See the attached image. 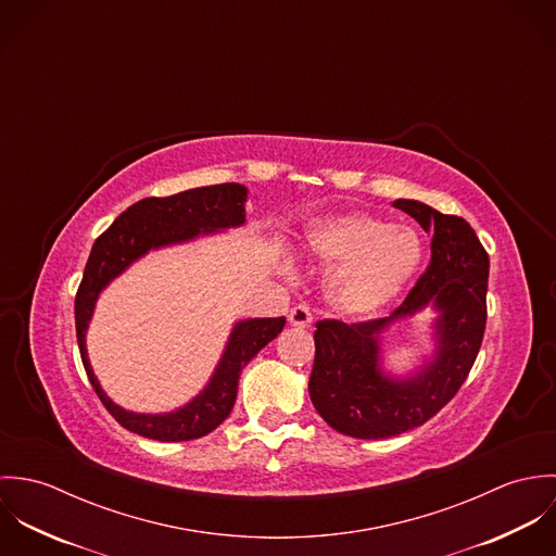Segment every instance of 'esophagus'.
<instances>
[{
  "instance_id": "34e87169",
  "label": "esophagus",
  "mask_w": 556,
  "mask_h": 556,
  "mask_svg": "<svg viewBox=\"0 0 556 556\" xmlns=\"http://www.w3.org/2000/svg\"><path fill=\"white\" fill-rule=\"evenodd\" d=\"M289 323H291L293 327H300V329L311 327V323H313L311 308H308L306 304H298V306L291 308V313H289Z\"/></svg>"
}]
</instances>
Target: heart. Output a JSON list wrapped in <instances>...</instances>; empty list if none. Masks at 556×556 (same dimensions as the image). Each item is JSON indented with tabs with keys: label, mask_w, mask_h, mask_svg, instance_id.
Here are the masks:
<instances>
[{
	"label": "heart",
	"mask_w": 556,
	"mask_h": 556,
	"mask_svg": "<svg viewBox=\"0 0 556 556\" xmlns=\"http://www.w3.org/2000/svg\"><path fill=\"white\" fill-rule=\"evenodd\" d=\"M308 252L333 267L327 298L344 315H370L392 302L421 258V243L408 229H390L370 216L329 218L313 227Z\"/></svg>",
	"instance_id": "b5f03b06"
}]
</instances>
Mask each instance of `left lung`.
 <instances>
[{
  "mask_svg": "<svg viewBox=\"0 0 556 556\" xmlns=\"http://www.w3.org/2000/svg\"><path fill=\"white\" fill-rule=\"evenodd\" d=\"M394 207L432 233L426 271L390 317L351 325L323 318L315 331L311 400L333 430L355 439L396 437L437 415L467 381L485 329L490 261L471 225L419 201L397 199ZM430 301L442 313L435 362L408 382L386 378L378 370L380 329Z\"/></svg>",
  "mask_w": 556,
  "mask_h": 556,
  "instance_id": "left-lung-1",
  "label": "left lung"
}]
</instances>
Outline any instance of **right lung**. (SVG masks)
Returning a JSON list of instances; mask_svg holds the SVG:
<instances>
[{
  "label": "right lung",
  "mask_w": 556,
  "mask_h": 556,
  "mask_svg": "<svg viewBox=\"0 0 556 556\" xmlns=\"http://www.w3.org/2000/svg\"><path fill=\"white\" fill-rule=\"evenodd\" d=\"M243 201L245 188L239 184L203 186L173 197H148L130 205L93 241L75 298L80 359L93 392L126 430L156 441H190L210 434L229 417L236 404L243 366L282 331L285 317L248 318L238 323L205 392L184 408L166 415H139L111 402V397L100 390L87 359L85 331L98 293L152 248L243 225Z\"/></svg>",
  "instance_id": "1"
}]
</instances>
